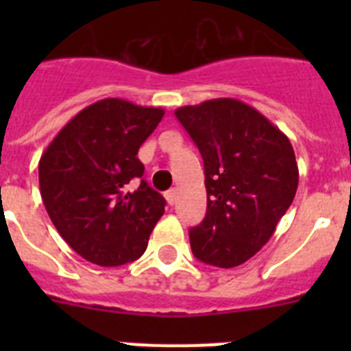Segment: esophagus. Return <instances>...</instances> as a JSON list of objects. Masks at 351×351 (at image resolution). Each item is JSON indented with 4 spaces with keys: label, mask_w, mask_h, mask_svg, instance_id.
Wrapping results in <instances>:
<instances>
[{
    "label": "esophagus",
    "mask_w": 351,
    "mask_h": 351,
    "mask_svg": "<svg viewBox=\"0 0 351 351\" xmlns=\"http://www.w3.org/2000/svg\"><path fill=\"white\" fill-rule=\"evenodd\" d=\"M165 198H167V202H169L170 206H173V204H176V198H178V191H176V190H173V188H172V190L167 191Z\"/></svg>",
    "instance_id": "esophagus-1"
}]
</instances>
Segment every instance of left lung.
I'll return each instance as SVG.
<instances>
[{
  "instance_id": "8db88e82",
  "label": "left lung",
  "mask_w": 351,
  "mask_h": 351,
  "mask_svg": "<svg viewBox=\"0 0 351 351\" xmlns=\"http://www.w3.org/2000/svg\"><path fill=\"white\" fill-rule=\"evenodd\" d=\"M173 114L197 144L206 173L207 213L190 230L191 251L214 267H237L267 244L293 202V147L267 117L234 98Z\"/></svg>"
}]
</instances>
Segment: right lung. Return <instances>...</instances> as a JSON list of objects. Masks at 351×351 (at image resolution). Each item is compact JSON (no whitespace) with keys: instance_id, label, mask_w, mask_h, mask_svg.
<instances>
[{"instance_id":"1","label":"right lung","mask_w":351,"mask_h":351,"mask_svg":"<svg viewBox=\"0 0 351 351\" xmlns=\"http://www.w3.org/2000/svg\"><path fill=\"white\" fill-rule=\"evenodd\" d=\"M163 114L105 98L80 110L40 158L49 218L88 262L117 267L144 255L167 202L142 179L137 153Z\"/></svg>"}]
</instances>
